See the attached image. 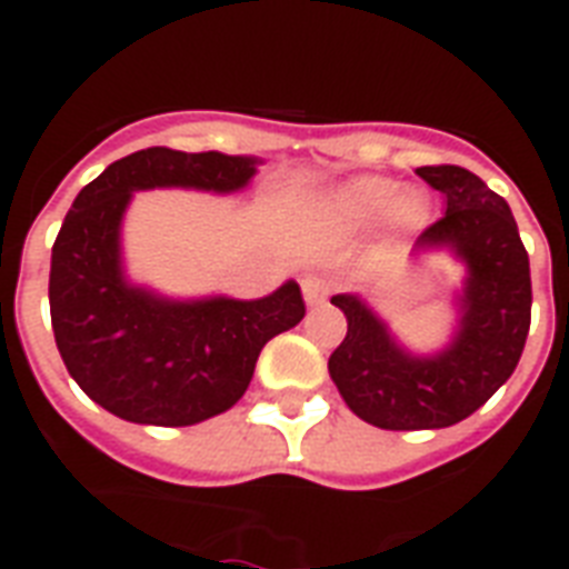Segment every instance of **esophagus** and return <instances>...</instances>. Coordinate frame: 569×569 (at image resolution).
<instances>
[{"label": "esophagus", "mask_w": 569, "mask_h": 569, "mask_svg": "<svg viewBox=\"0 0 569 569\" xmlns=\"http://www.w3.org/2000/svg\"><path fill=\"white\" fill-rule=\"evenodd\" d=\"M301 289H303V301H307V307H321V303L328 301L330 280L321 274H307L301 280Z\"/></svg>", "instance_id": "34e87169"}]
</instances>
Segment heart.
Here are the masks:
<instances>
[{
	"instance_id": "heart-1",
	"label": "heart",
	"mask_w": 569,
	"mask_h": 569,
	"mask_svg": "<svg viewBox=\"0 0 569 569\" xmlns=\"http://www.w3.org/2000/svg\"><path fill=\"white\" fill-rule=\"evenodd\" d=\"M387 212L398 227H416L425 214V197L413 189L401 191L389 177H357L321 203V214L339 230H360Z\"/></svg>"
}]
</instances>
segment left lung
I'll list each match as a JSON object with an SVG mask.
<instances>
[{
	"instance_id": "obj_1",
	"label": "left lung",
	"mask_w": 569,
	"mask_h": 569,
	"mask_svg": "<svg viewBox=\"0 0 569 569\" xmlns=\"http://www.w3.org/2000/svg\"><path fill=\"white\" fill-rule=\"evenodd\" d=\"M446 200V214L413 253L449 250L467 268L455 295L458 328L446 348L413 355L360 295H333L348 333L330 355L339 396L363 422L387 431H431L467 419L511 378L531 325L529 253L511 206L458 164L416 168Z\"/></svg>"
}]
</instances>
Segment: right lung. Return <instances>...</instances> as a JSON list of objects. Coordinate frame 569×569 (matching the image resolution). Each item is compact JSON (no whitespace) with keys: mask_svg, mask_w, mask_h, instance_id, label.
Wrapping results in <instances>:
<instances>
[{"mask_svg":"<svg viewBox=\"0 0 569 569\" xmlns=\"http://www.w3.org/2000/svg\"><path fill=\"white\" fill-rule=\"evenodd\" d=\"M257 164V156L147 147L76 194L52 244L49 312L67 372L109 413L162 428L212 419L244 396L268 339L303 319L295 280L257 301H180L132 283L123 268L120 230L136 191L236 194Z\"/></svg>","mask_w":569,"mask_h":569,"instance_id":"obj_1","label":"right lung"}]
</instances>
